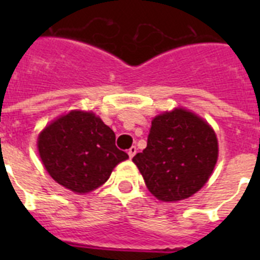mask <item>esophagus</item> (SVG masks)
I'll return each mask as SVG.
<instances>
[{
    "instance_id": "obj_1",
    "label": "esophagus",
    "mask_w": 260,
    "mask_h": 260,
    "mask_svg": "<svg viewBox=\"0 0 260 260\" xmlns=\"http://www.w3.org/2000/svg\"><path fill=\"white\" fill-rule=\"evenodd\" d=\"M127 153H128V157H130V158L134 157V155L137 153V147H135V146L130 147V148H128V151H127Z\"/></svg>"
}]
</instances>
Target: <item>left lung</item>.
Segmentation results:
<instances>
[{"instance_id":"obj_1","label":"left lung","mask_w":260,"mask_h":260,"mask_svg":"<svg viewBox=\"0 0 260 260\" xmlns=\"http://www.w3.org/2000/svg\"><path fill=\"white\" fill-rule=\"evenodd\" d=\"M211 126L185 109L155 117L143 152L133 157L147 189L164 202L191 197L207 182L217 161Z\"/></svg>"}]
</instances>
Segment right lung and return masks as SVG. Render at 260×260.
Wrapping results in <instances>:
<instances>
[{
    "instance_id": "obj_1",
    "label": "right lung",
    "mask_w": 260,
    "mask_h": 260,
    "mask_svg": "<svg viewBox=\"0 0 260 260\" xmlns=\"http://www.w3.org/2000/svg\"><path fill=\"white\" fill-rule=\"evenodd\" d=\"M39 153L53 180L74 192H88L107 182L128 155L116 147V135L91 112L73 110L39 135Z\"/></svg>"
}]
</instances>
